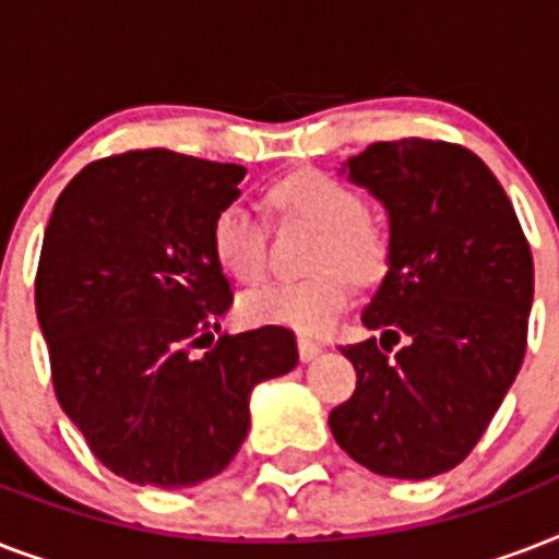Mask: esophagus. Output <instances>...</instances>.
I'll list each match as a JSON object with an SVG mask.
<instances>
[{"mask_svg":"<svg viewBox=\"0 0 559 559\" xmlns=\"http://www.w3.org/2000/svg\"><path fill=\"white\" fill-rule=\"evenodd\" d=\"M322 354V345L313 340H307V336H298V357L305 359V362H310V359H316Z\"/></svg>","mask_w":559,"mask_h":559,"instance_id":"obj_1","label":"esophagus"}]
</instances>
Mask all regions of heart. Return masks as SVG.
I'll return each instance as SVG.
<instances>
[{"label":"heart","mask_w":559,"mask_h":559,"mask_svg":"<svg viewBox=\"0 0 559 559\" xmlns=\"http://www.w3.org/2000/svg\"><path fill=\"white\" fill-rule=\"evenodd\" d=\"M266 205L281 219H305L319 228L310 254L313 275L272 281L240 298L249 324H281L298 333H324L348 305L350 278L377 284L389 275V228L368 217L366 197L324 170H298L278 179ZM211 258L237 284H254L266 272V226L243 202H228L209 228Z\"/></svg>","instance_id":"obj_1"}]
</instances>
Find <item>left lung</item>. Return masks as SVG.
<instances>
[{"label":"left lung","mask_w":559,"mask_h":559,"mask_svg":"<svg viewBox=\"0 0 559 559\" xmlns=\"http://www.w3.org/2000/svg\"><path fill=\"white\" fill-rule=\"evenodd\" d=\"M348 170L389 209L394 254L362 313L382 340L342 348L357 389L328 424L377 476H438L473 452L520 373L534 301L528 237L493 170L461 144L373 142Z\"/></svg>","instance_id":"obj_1"}]
</instances>
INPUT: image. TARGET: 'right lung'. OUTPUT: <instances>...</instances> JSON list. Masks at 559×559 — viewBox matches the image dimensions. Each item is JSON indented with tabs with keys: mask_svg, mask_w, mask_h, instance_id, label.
<instances>
[{
	"mask_svg": "<svg viewBox=\"0 0 559 559\" xmlns=\"http://www.w3.org/2000/svg\"><path fill=\"white\" fill-rule=\"evenodd\" d=\"M243 177V165L127 151L90 162L48 219L34 305L57 403L133 485L217 476L249 432V391L298 362L281 324L211 345L231 289L209 228Z\"/></svg>",
	"mask_w": 559,
	"mask_h": 559,
	"instance_id": "right-lung-1",
	"label": "right lung"
}]
</instances>
